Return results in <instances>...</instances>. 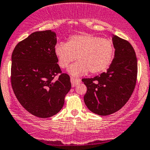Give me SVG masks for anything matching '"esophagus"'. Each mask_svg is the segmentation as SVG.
Returning <instances> with one entry per match:
<instances>
[{"mask_svg":"<svg viewBox=\"0 0 150 150\" xmlns=\"http://www.w3.org/2000/svg\"><path fill=\"white\" fill-rule=\"evenodd\" d=\"M71 82L72 87H75L77 84H79L81 82V79L75 77H71Z\"/></svg>","mask_w":150,"mask_h":150,"instance_id":"1","label":"esophagus"}]
</instances>
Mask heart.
<instances>
[{
  "label": "heart",
  "mask_w": 150,
  "mask_h": 150,
  "mask_svg": "<svg viewBox=\"0 0 150 150\" xmlns=\"http://www.w3.org/2000/svg\"><path fill=\"white\" fill-rule=\"evenodd\" d=\"M58 64L65 68L77 57L79 62L70 67L74 76L86 74L88 71L96 74L109 68L115 56V47L110 39L88 34L73 35L66 43L59 42L55 46Z\"/></svg>",
  "instance_id": "heart-1"
}]
</instances>
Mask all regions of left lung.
Returning <instances> with one entry per match:
<instances>
[{
  "instance_id": "left-lung-1",
  "label": "left lung",
  "mask_w": 150,
  "mask_h": 150,
  "mask_svg": "<svg viewBox=\"0 0 150 150\" xmlns=\"http://www.w3.org/2000/svg\"><path fill=\"white\" fill-rule=\"evenodd\" d=\"M115 57L106 72L93 78L82 79L87 87L84 101L91 112L108 115L119 110L135 89L138 63L130 43L116 35L112 37Z\"/></svg>"
}]
</instances>
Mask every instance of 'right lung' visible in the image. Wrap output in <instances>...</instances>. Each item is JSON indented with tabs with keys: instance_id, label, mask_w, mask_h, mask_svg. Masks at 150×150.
<instances>
[{
	"instance_id": "right-lung-1",
	"label": "right lung",
	"mask_w": 150,
	"mask_h": 150,
	"mask_svg": "<svg viewBox=\"0 0 150 150\" xmlns=\"http://www.w3.org/2000/svg\"><path fill=\"white\" fill-rule=\"evenodd\" d=\"M56 44V34L51 30L35 31L18 42L12 54L15 96L28 112L43 119L60 111L71 88L69 75L57 64Z\"/></svg>"
}]
</instances>
